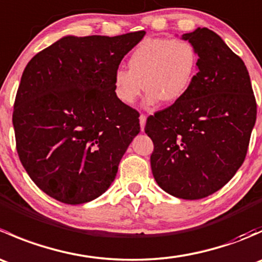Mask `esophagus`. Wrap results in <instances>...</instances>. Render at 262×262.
<instances>
[{"label":"esophagus","instance_id":"1","mask_svg":"<svg viewBox=\"0 0 262 262\" xmlns=\"http://www.w3.org/2000/svg\"><path fill=\"white\" fill-rule=\"evenodd\" d=\"M146 120H147V116L141 114V116H139V124H141V130L143 132L144 130V125H146Z\"/></svg>","mask_w":262,"mask_h":262}]
</instances>
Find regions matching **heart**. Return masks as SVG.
<instances>
[{"instance_id": "obj_1", "label": "heart", "mask_w": 262, "mask_h": 262, "mask_svg": "<svg viewBox=\"0 0 262 262\" xmlns=\"http://www.w3.org/2000/svg\"><path fill=\"white\" fill-rule=\"evenodd\" d=\"M128 70L118 68L113 76V90L124 105H133L144 89L146 104H173L181 100L194 83L199 68V54L185 39H144L130 53Z\"/></svg>"}]
</instances>
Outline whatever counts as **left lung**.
<instances>
[{
    "mask_svg": "<svg viewBox=\"0 0 262 262\" xmlns=\"http://www.w3.org/2000/svg\"><path fill=\"white\" fill-rule=\"evenodd\" d=\"M181 39L194 44L199 68L187 94L147 119L150 167L158 186L196 200L224 186L244 163L256 121V100L244 60L223 39L198 28Z\"/></svg>",
    "mask_w": 262,
    "mask_h": 262,
    "instance_id": "8db88e82",
    "label": "left lung"
}]
</instances>
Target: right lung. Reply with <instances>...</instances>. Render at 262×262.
Returning <instances> with one entry per match:
<instances>
[{"label":"right lung","mask_w":262,"mask_h":262,"mask_svg":"<svg viewBox=\"0 0 262 262\" xmlns=\"http://www.w3.org/2000/svg\"><path fill=\"white\" fill-rule=\"evenodd\" d=\"M146 31L60 38L24 70L12 114L21 163L60 203L83 204L114 181L139 114L116 99L113 76Z\"/></svg>","instance_id":"1"}]
</instances>
